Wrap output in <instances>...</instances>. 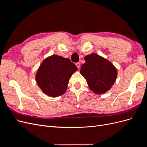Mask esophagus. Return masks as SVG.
I'll return each instance as SVG.
<instances>
[{
    "label": "esophagus",
    "mask_w": 147,
    "mask_h": 147,
    "mask_svg": "<svg viewBox=\"0 0 147 147\" xmlns=\"http://www.w3.org/2000/svg\"><path fill=\"white\" fill-rule=\"evenodd\" d=\"M75 64H76V65H77V67H78V69H79L80 67V64L79 63H77Z\"/></svg>",
    "instance_id": "34e87169"
}]
</instances>
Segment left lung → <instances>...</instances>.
<instances>
[{"label": "left lung", "mask_w": 147, "mask_h": 147, "mask_svg": "<svg viewBox=\"0 0 147 147\" xmlns=\"http://www.w3.org/2000/svg\"><path fill=\"white\" fill-rule=\"evenodd\" d=\"M86 63L81 67L80 74L86 78L89 87L96 94H102L108 91L117 77L114 65L96 53L88 55Z\"/></svg>", "instance_id": "obj_1"}]
</instances>
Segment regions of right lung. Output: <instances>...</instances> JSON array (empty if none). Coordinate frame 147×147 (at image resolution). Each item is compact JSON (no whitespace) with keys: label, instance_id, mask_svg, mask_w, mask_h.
Returning <instances> with one entry per match:
<instances>
[{"label":"right lung","instance_id":"1","mask_svg":"<svg viewBox=\"0 0 147 147\" xmlns=\"http://www.w3.org/2000/svg\"><path fill=\"white\" fill-rule=\"evenodd\" d=\"M77 67L69 59L53 55L44 60L36 74V82L45 94L57 97L64 94L69 78Z\"/></svg>","mask_w":147,"mask_h":147}]
</instances>
